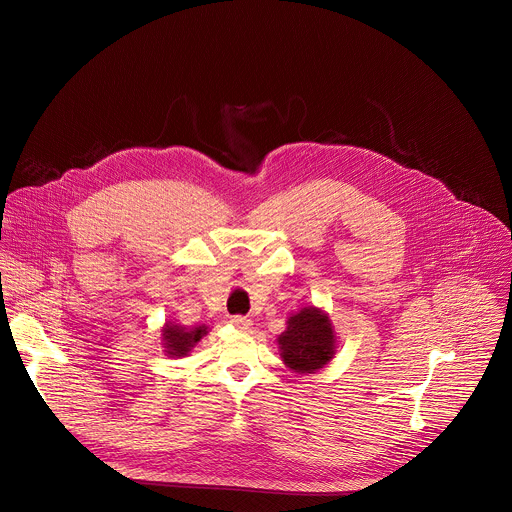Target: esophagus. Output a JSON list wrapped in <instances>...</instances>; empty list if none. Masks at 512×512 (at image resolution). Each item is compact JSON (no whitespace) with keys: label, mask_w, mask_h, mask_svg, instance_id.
<instances>
[{"label":"esophagus","mask_w":512,"mask_h":512,"mask_svg":"<svg viewBox=\"0 0 512 512\" xmlns=\"http://www.w3.org/2000/svg\"><path fill=\"white\" fill-rule=\"evenodd\" d=\"M230 324H232L236 330H248V328H250V320L244 318V316H232V318H230Z\"/></svg>","instance_id":"obj_1"}]
</instances>
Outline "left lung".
Segmentation results:
<instances>
[{"mask_svg": "<svg viewBox=\"0 0 512 512\" xmlns=\"http://www.w3.org/2000/svg\"><path fill=\"white\" fill-rule=\"evenodd\" d=\"M278 347L292 371L316 373L336 355V336L328 314L314 306L292 314L278 336Z\"/></svg>", "mask_w": 512, "mask_h": 512, "instance_id": "8db88e82", "label": "left lung"}]
</instances>
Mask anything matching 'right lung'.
<instances>
[{
    "label": "right lung",
    "instance_id": "add662e5",
    "mask_svg": "<svg viewBox=\"0 0 512 512\" xmlns=\"http://www.w3.org/2000/svg\"><path fill=\"white\" fill-rule=\"evenodd\" d=\"M208 328L206 326H196V328H184L178 324L169 322L163 328V347L171 357H184L190 353V349L206 336Z\"/></svg>",
    "mask_w": 512,
    "mask_h": 512
}]
</instances>
